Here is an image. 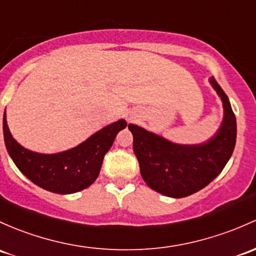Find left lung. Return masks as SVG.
Masks as SVG:
<instances>
[{
  "label": "left lung",
  "mask_w": 256,
  "mask_h": 256,
  "mask_svg": "<svg viewBox=\"0 0 256 256\" xmlns=\"http://www.w3.org/2000/svg\"><path fill=\"white\" fill-rule=\"evenodd\" d=\"M210 84L222 100L223 120L217 132L206 142L180 144L128 124L134 136V152L146 184L169 198H185L208 185L230 160L236 146V121L234 112L214 77Z\"/></svg>",
  "instance_id": "8db88e82"
}]
</instances>
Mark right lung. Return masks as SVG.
I'll list each match as a JSON object with an SVG mask.
<instances>
[{
	"label": "right lung",
	"mask_w": 256,
	"mask_h": 256,
	"mask_svg": "<svg viewBox=\"0 0 256 256\" xmlns=\"http://www.w3.org/2000/svg\"><path fill=\"white\" fill-rule=\"evenodd\" d=\"M126 125L128 122L120 119L96 131L74 148L46 154L26 150L18 144L8 128L6 110L4 112V144L17 168L38 186L62 195L78 192L96 182L104 156L118 132Z\"/></svg>",
	"instance_id": "1"
}]
</instances>
